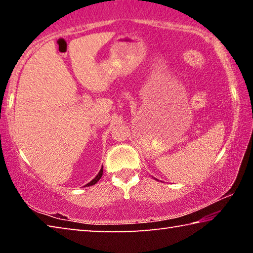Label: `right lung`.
I'll return each instance as SVG.
<instances>
[{
    "label": "right lung",
    "instance_id": "right-lung-1",
    "mask_svg": "<svg viewBox=\"0 0 253 253\" xmlns=\"http://www.w3.org/2000/svg\"><path fill=\"white\" fill-rule=\"evenodd\" d=\"M102 172H104V169H102V168H101V169L99 170V173L97 174V176H96L95 178H93L92 181L89 182V183L87 184V185H84V186H91V185H95V184H96V183H97L98 181H99V179L101 178V176H102Z\"/></svg>",
    "mask_w": 253,
    "mask_h": 253
}]
</instances>
